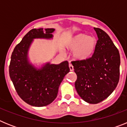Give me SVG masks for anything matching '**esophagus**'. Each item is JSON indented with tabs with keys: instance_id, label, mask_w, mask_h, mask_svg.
I'll use <instances>...</instances> for the list:
<instances>
[{
	"instance_id": "1",
	"label": "esophagus",
	"mask_w": 127,
	"mask_h": 127,
	"mask_svg": "<svg viewBox=\"0 0 127 127\" xmlns=\"http://www.w3.org/2000/svg\"><path fill=\"white\" fill-rule=\"evenodd\" d=\"M69 69H70V71H73L74 70L73 65H72V64H69Z\"/></svg>"
}]
</instances>
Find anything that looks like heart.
Here are the masks:
<instances>
[{
	"label": "heart",
	"mask_w": 127,
	"mask_h": 127,
	"mask_svg": "<svg viewBox=\"0 0 127 127\" xmlns=\"http://www.w3.org/2000/svg\"><path fill=\"white\" fill-rule=\"evenodd\" d=\"M97 45V39L93 35L78 33L71 38L67 48L74 50L72 55L77 60H85L92 55Z\"/></svg>",
	"instance_id": "1"
}]
</instances>
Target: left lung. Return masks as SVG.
<instances>
[{"instance_id": "left-lung-1", "label": "left lung", "mask_w": 127, "mask_h": 127, "mask_svg": "<svg viewBox=\"0 0 127 127\" xmlns=\"http://www.w3.org/2000/svg\"><path fill=\"white\" fill-rule=\"evenodd\" d=\"M94 29L98 41L92 57L72 63L77 75L76 91L89 104H97L107 98L115 90L120 79L118 50L106 32L98 28Z\"/></svg>"}]
</instances>
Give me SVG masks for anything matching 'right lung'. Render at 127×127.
<instances>
[{
	"label": "right lung",
	"mask_w": 127,
	"mask_h": 127,
	"mask_svg": "<svg viewBox=\"0 0 127 127\" xmlns=\"http://www.w3.org/2000/svg\"><path fill=\"white\" fill-rule=\"evenodd\" d=\"M54 29H33L16 46L11 57L9 76L20 98L29 105L42 107L55 99L60 83L69 72V63L47 62L37 68L29 58V50L34 39H51Z\"/></svg>",
	"instance_id": "1"
}]
</instances>
